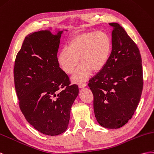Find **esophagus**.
<instances>
[{
	"instance_id": "obj_1",
	"label": "esophagus",
	"mask_w": 154,
	"mask_h": 154,
	"mask_svg": "<svg viewBox=\"0 0 154 154\" xmlns=\"http://www.w3.org/2000/svg\"><path fill=\"white\" fill-rule=\"evenodd\" d=\"M87 85V84L86 82H81L80 84H79V88H82L85 87Z\"/></svg>"
}]
</instances>
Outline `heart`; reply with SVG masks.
<instances>
[{
	"label": "heart",
	"mask_w": 154,
	"mask_h": 154,
	"mask_svg": "<svg viewBox=\"0 0 154 154\" xmlns=\"http://www.w3.org/2000/svg\"><path fill=\"white\" fill-rule=\"evenodd\" d=\"M112 41L103 32H88L78 34L70 39L68 48L59 53L58 61L64 71L71 74L79 63L72 79L77 83L86 80L93 73H97L108 63L112 51Z\"/></svg>",
	"instance_id": "b5f03b06"
}]
</instances>
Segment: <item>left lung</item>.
Masks as SVG:
<instances>
[{
    "label": "left lung",
    "instance_id": "obj_1",
    "mask_svg": "<svg viewBox=\"0 0 154 154\" xmlns=\"http://www.w3.org/2000/svg\"><path fill=\"white\" fill-rule=\"evenodd\" d=\"M112 26V49L104 68L89 81L94 109L100 125L119 128L137 108L143 88L142 59L137 46L118 23Z\"/></svg>",
    "mask_w": 154,
    "mask_h": 154
}]
</instances>
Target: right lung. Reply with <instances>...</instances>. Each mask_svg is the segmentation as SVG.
Returning <instances> with one entry per match:
<instances>
[{
  "label": "right lung",
  "instance_id": "right-lung-1",
  "mask_svg": "<svg viewBox=\"0 0 154 154\" xmlns=\"http://www.w3.org/2000/svg\"><path fill=\"white\" fill-rule=\"evenodd\" d=\"M63 31L29 34L17 53L15 88L26 119L41 133L54 136L67 129L70 110L79 94L59 67L57 52Z\"/></svg>",
  "mask_w": 154,
  "mask_h": 154
}]
</instances>
